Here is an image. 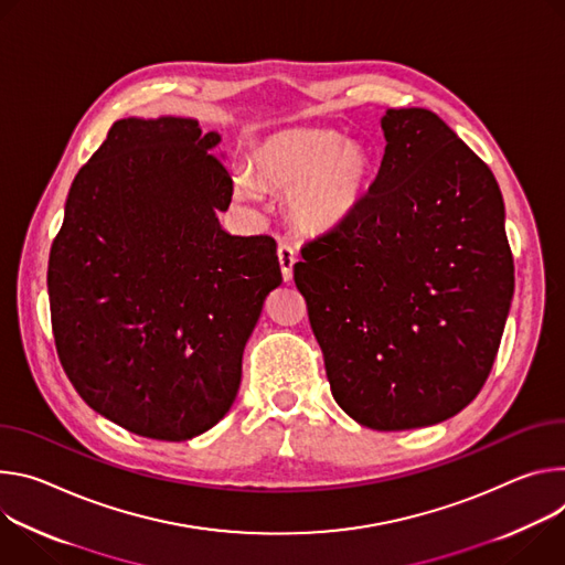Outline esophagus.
<instances>
[{"label": "esophagus", "mask_w": 565, "mask_h": 565, "mask_svg": "<svg viewBox=\"0 0 565 565\" xmlns=\"http://www.w3.org/2000/svg\"><path fill=\"white\" fill-rule=\"evenodd\" d=\"M278 263H280L282 278L289 282L291 276H294V265L298 263L296 248H294L289 242H280V246H278Z\"/></svg>", "instance_id": "34e87169"}]
</instances>
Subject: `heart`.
<instances>
[{"instance_id":"1","label":"heart","mask_w":565,"mask_h":565,"mask_svg":"<svg viewBox=\"0 0 565 565\" xmlns=\"http://www.w3.org/2000/svg\"><path fill=\"white\" fill-rule=\"evenodd\" d=\"M248 166L256 183L291 191L289 213L300 228L323 233L343 224L363 202L372 154L334 130L298 128L260 141Z\"/></svg>"}]
</instances>
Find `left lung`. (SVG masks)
Returning a JSON list of instances; mask_svg holds the SVG:
<instances>
[{
  "mask_svg": "<svg viewBox=\"0 0 565 565\" xmlns=\"http://www.w3.org/2000/svg\"><path fill=\"white\" fill-rule=\"evenodd\" d=\"M359 209L305 242L294 280L337 404L361 426L445 422L484 386L514 294L489 166L428 109H388Z\"/></svg>",
  "mask_w": 565,
  "mask_h": 565,
  "instance_id": "8db88e82",
  "label": "left lung"
}]
</instances>
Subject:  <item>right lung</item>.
<instances>
[{"label":"right lung","mask_w":565,"mask_h":565,"mask_svg":"<svg viewBox=\"0 0 565 565\" xmlns=\"http://www.w3.org/2000/svg\"><path fill=\"white\" fill-rule=\"evenodd\" d=\"M193 118H120L78 170L49 256L55 350L98 415L183 443L231 408L282 282L271 235H231L233 179Z\"/></svg>","instance_id":"obj_1"}]
</instances>
